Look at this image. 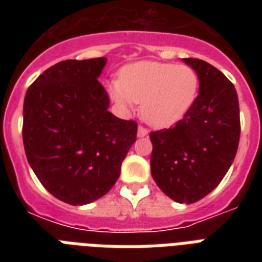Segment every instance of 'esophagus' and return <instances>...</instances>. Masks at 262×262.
I'll list each match as a JSON object with an SVG mask.
<instances>
[{
  "label": "esophagus",
  "instance_id": "1",
  "mask_svg": "<svg viewBox=\"0 0 262 262\" xmlns=\"http://www.w3.org/2000/svg\"><path fill=\"white\" fill-rule=\"evenodd\" d=\"M147 135H148L147 129H145L144 126H139V129H137V136H139V137H145Z\"/></svg>",
  "mask_w": 262,
  "mask_h": 262
}]
</instances>
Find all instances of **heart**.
<instances>
[{
  "mask_svg": "<svg viewBox=\"0 0 262 262\" xmlns=\"http://www.w3.org/2000/svg\"><path fill=\"white\" fill-rule=\"evenodd\" d=\"M197 72L189 65L141 61L123 68L108 85L123 110L141 103V117L154 126H168L186 114L199 94Z\"/></svg>",
  "mask_w": 262,
  "mask_h": 262,
  "instance_id": "obj_1",
  "label": "heart"
}]
</instances>
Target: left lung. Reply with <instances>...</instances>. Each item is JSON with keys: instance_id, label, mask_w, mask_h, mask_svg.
Listing matches in <instances>:
<instances>
[{"instance_id": "obj_1", "label": "left lung", "mask_w": 262, "mask_h": 262, "mask_svg": "<svg viewBox=\"0 0 262 262\" xmlns=\"http://www.w3.org/2000/svg\"><path fill=\"white\" fill-rule=\"evenodd\" d=\"M197 72L199 96L170 129L151 132V172L164 194L199 201L220 183L239 144V103L234 84L203 59L183 58Z\"/></svg>"}]
</instances>
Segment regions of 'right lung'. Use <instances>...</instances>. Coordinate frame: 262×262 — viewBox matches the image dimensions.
<instances>
[{
  "mask_svg": "<svg viewBox=\"0 0 262 262\" xmlns=\"http://www.w3.org/2000/svg\"><path fill=\"white\" fill-rule=\"evenodd\" d=\"M107 58L67 59L31 84L23 107V143L31 168L63 203L85 205L114 186L137 123L108 111L98 81Z\"/></svg>",
  "mask_w": 262,
  "mask_h": 262,
  "instance_id": "obj_1",
  "label": "right lung"
}]
</instances>
